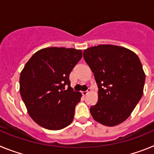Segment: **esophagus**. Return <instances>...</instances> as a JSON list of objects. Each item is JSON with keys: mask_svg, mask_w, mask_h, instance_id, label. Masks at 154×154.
<instances>
[{"mask_svg": "<svg viewBox=\"0 0 154 154\" xmlns=\"http://www.w3.org/2000/svg\"><path fill=\"white\" fill-rule=\"evenodd\" d=\"M90 91H91V89H89H89H88V90H87V91H84V92H82V95H83L84 96H86L87 94L89 93V92H90Z\"/></svg>", "mask_w": 154, "mask_h": 154, "instance_id": "esophagus-1", "label": "esophagus"}]
</instances>
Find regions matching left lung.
Here are the masks:
<instances>
[{
  "label": "left lung",
  "mask_w": 154,
  "mask_h": 154,
  "mask_svg": "<svg viewBox=\"0 0 154 154\" xmlns=\"http://www.w3.org/2000/svg\"><path fill=\"white\" fill-rule=\"evenodd\" d=\"M83 57L99 87V101L90 108L92 118L104 126L120 124L143 93L146 75L140 58L131 50L112 45L89 48Z\"/></svg>",
  "instance_id": "obj_1"
}]
</instances>
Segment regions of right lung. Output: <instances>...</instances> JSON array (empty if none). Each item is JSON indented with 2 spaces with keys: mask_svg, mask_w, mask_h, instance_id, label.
<instances>
[{
  "mask_svg": "<svg viewBox=\"0 0 154 154\" xmlns=\"http://www.w3.org/2000/svg\"><path fill=\"white\" fill-rule=\"evenodd\" d=\"M82 57L80 49L50 47L35 52L25 64L20 93L28 114L39 126L58 130L72 122L82 96L70 86L69 75Z\"/></svg>",
  "mask_w": 154,
  "mask_h": 154,
  "instance_id": "obj_1",
  "label": "right lung"
}]
</instances>
